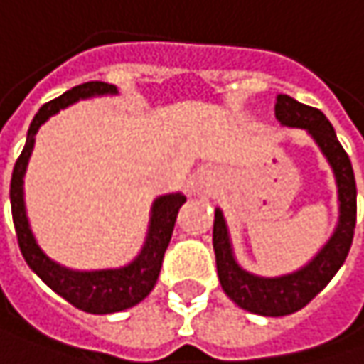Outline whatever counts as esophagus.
<instances>
[{"label":"esophagus","mask_w":364,"mask_h":364,"mask_svg":"<svg viewBox=\"0 0 364 364\" xmlns=\"http://www.w3.org/2000/svg\"><path fill=\"white\" fill-rule=\"evenodd\" d=\"M215 180H218V173H215V171H211V169H205V171H200V173H198L196 184H198V186H203V188H209V186H213V184H215Z\"/></svg>","instance_id":"esophagus-1"}]
</instances>
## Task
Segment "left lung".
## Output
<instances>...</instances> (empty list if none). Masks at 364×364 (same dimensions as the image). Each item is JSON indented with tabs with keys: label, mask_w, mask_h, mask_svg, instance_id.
Masks as SVG:
<instances>
[{
	"label": "left lung",
	"mask_w": 364,
	"mask_h": 364,
	"mask_svg": "<svg viewBox=\"0 0 364 364\" xmlns=\"http://www.w3.org/2000/svg\"><path fill=\"white\" fill-rule=\"evenodd\" d=\"M275 117L282 126L302 128L321 149L338 186V223L323 248L296 272L263 277L247 272L234 255L228 223L215 209L213 250L223 292L240 309L263 317H284L296 313L315 299L344 265L356 225V182L352 164L323 112L309 107L288 95H277Z\"/></svg>",
	"instance_id": "1"
}]
</instances>
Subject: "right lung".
Instances as JSON below:
<instances>
[{
	"label": "right lung",
	"mask_w": 364,
	"mask_h": 364,
	"mask_svg": "<svg viewBox=\"0 0 364 364\" xmlns=\"http://www.w3.org/2000/svg\"><path fill=\"white\" fill-rule=\"evenodd\" d=\"M105 95H117V89L107 82H85L65 91L62 97L45 103L39 109V114L31 122L26 144L14 166L12 182H10L14 228H16L18 245H20L24 261L55 294H60L76 309L85 313H92V315L117 313V311L139 304L141 300L149 296L161 272L164 255L171 240L176 215L186 200V196L182 193L161 195L153 200L143 248L124 267L78 272V269L60 265L39 247L31 230V223L26 218V205H24V173H26V166L35 146V134L49 117L65 109L68 105L82 101V99L105 97Z\"/></svg>",
	"instance_id": "add662e5"
}]
</instances>
